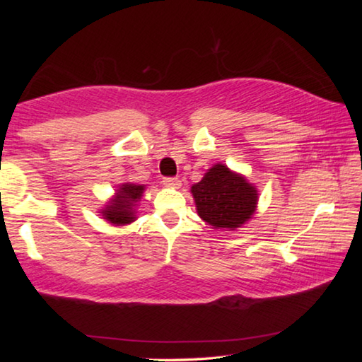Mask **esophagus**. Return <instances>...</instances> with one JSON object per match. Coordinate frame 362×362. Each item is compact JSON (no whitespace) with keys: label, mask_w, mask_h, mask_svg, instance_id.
<instances>
[{"label":"esophagus","mask_w":362,"mask_h":362,"mask_svg":"<svg viewBox=\"0 0 362 362\" xmlns=\"http://www.w3.org/2000/svg\"><path fill=\"white\" fill-rule=\"evenodd\" d=\"M163 183L169 188H180V180L177 179V177H166V179L163 180Z\"/></svg>","instance_id":"esophagus-1"}]
</instances>
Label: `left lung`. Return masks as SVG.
<instances>
[{"instance_id":"1","label":"left lung","mask_w":362,"mask_h":362,"mask_svg":"<svg viewBox=\"0 0 362 362\" xmlns=\"http://www.w3.org/2000/svg\"><path fill=\"white\" fill-rule=\"evenodd\" d=\"M192 193L198 216L214 228L236 230L254 216L259 192L246 177L214 164Z\"/></svg>"}]
</instances>
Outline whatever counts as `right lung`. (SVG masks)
Wrapping results in <instances>:
<instances>
[{
  "mask_svg": "<svg viewBox=\"0 0 362 362\" xmlns=\"http://www.w3.org/2000/svg\"><path fill=\"white\" fill-rule=\"evenodd\" d=\"M145 185L136 183H122L119 189H116L112 201L102 209V216L110 223L116 226L127 225L136 220V204L144 194Z\"/></svg>",
  "mask_w": 362,
  "mask_h": 362,
  "instance_id": "right-lung-1",
  "label": "right lung"
}]
</instances>
